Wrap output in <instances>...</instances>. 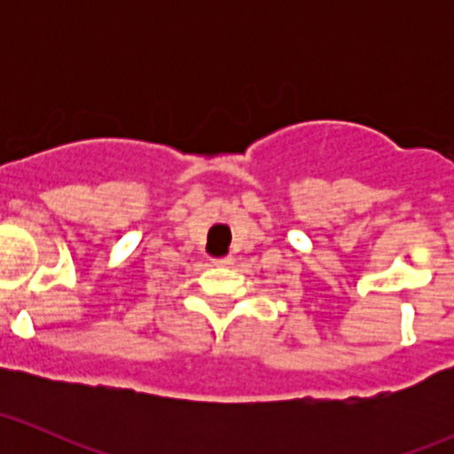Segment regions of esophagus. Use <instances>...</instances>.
Instances as JSON below:
<instances>
[{
	"instance_id": "esophagus-1",
	"label": "esophagus",
	"mask_w": 454,
	"mask_h": 454,
	"mask_svg": "<svg viewBox=\"0 0 454 454\" xmlns=\"http://www.w3.org/2000/svg\"><path fill=\"white\" fill-rule=\"evenodd\" d=\"M232 263H235V259H232V256H223V259L213 261V265H217V268H231Z\"/></svg>"
}]
</instances>
